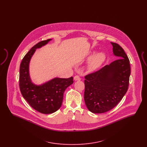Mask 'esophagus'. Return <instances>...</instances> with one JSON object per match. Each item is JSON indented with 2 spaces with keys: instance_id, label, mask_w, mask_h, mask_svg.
I'll list each match as a JSON object with an SVG mask.
<instances>
[{
  "instance_id": "obj_1",
  "label": "esophagus",
  "mask_w": 147,
  "mask_h": 147,
  "mask_svg": "<svg viewBox=\"0 0 147 147\" xmlns=\"http://www.w3.org/2000/svg\"><path fill=\"white\" fill-rule=\"evenodd\" d=\"M74 80L77 81V80H80L81 78H80L79 76H76L75 77H74Z\"/></svg>"
}]
</instances>
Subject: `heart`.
Wrapping results in <instances>:
<instances>
[{
  "label": "heart",
  "mask_w": 147,
  "mask_h": 147,
  "mask_svg": "<svg viewBox=\"0 0 147 147\" xmlns=\"http://www.w3.org/2000/svg\"><path fill=\"white\" fill-rule=\"evenodd\" d=\"M105 59V55L102 53H99L94 56V54H92L87 58L88 61L91 60L89 65V70L94 71L98 69L104 62Z\"/></svg>",
  "instance_id": "heart-1"
}]
</instances>
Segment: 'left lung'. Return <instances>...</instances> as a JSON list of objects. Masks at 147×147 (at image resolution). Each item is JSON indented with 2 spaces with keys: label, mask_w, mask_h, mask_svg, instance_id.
Listing matches in <instances>:
<instances>
[{
  "label": "left lung",
  "mask_w": 147,
  "mask_h": 147,
  "mask_svg": "<svg viewBox=\"0 0 147 147\" xmlns=\"http://www.w3.org/2000/svg\"><path fill=\"white\" fill-rule=\"evenodd\" d=\"M114 56L119 59L85 77L84 101L92 113H101L112 109L127 91L131 68L123 49L111 42Z\"/></svg>",
  "instance_id": "left-lung-1"
}]
</instances>
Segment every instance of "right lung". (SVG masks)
<instances>
[{
	"instance_id": "add662e5",
	"label": "right lung",
	"mask_w": 147,
	"mask_h": 147,
	"mask_svg": "<svg viewBox=\"0 0 147 147\" xmlns=\"http://www.w3.org/2000/svg\"><path fill=\"white\" fill-rule=\"evenodd\" d=\"M51 40L42 41L32 47L23 58L20 67L19 86L23 98L35 110L44 114L52 113L61 107L64 92L73 83L72 77L55 78L41 85L32 82L29 72L31 57L36 49L41 48Z\"/></svg>"
}]
</instances>
